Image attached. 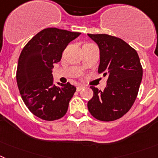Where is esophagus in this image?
Here are the masks:
<instances>
[{"instance_id": "1", "label": "esophagus", "mask_w": 158, "mask_h": 158, "mask_svg": "<svg viewBox=\"0 0 158 158\" xmlns=\"http://www.w3.org/2000/svg\"><path fill=\"white\" fill-rule=\"evenodd\" d=\"M84 87H84V86H83V85H79V86H78V87H77V88H76L77 91H81V90L83 89Z\"/></svg>"}]
</instances>
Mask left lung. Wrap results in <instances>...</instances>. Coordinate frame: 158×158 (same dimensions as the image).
I'll return each instance as SVG.
<instances>
[{"instance_id":"8db88e82","label":"left lung","mask_w":158,"mask_h":158,"mask_svg":"<svg viewBox=\"0 0 158 158\" xmlns=\"http://www.w3.org/2000/svg\"><path fill=\"white\" fill-rule=\"evenodd\" d=\"M98 45V72L108 77L103 91L91 87L93 97L87 103L90 113L99 120L112 121L122 117L134 104L143 70L134 49L116 37L108 34H87Z\"/></svg>"}]
</instances>
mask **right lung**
Wrapping results in <instances>:
<instances>
[{"label": "right lung", "instance_id": "right-lung-1", "mask_svg": "<svg viewBox=\"0 0 158 158\" xmlns=\"http://www.w3.org/2000/svg\"><path fill=\"white\" fill-rule=\"evenodd\" d=\"M79 35L47 28L32 38L20 54L16 75L20 94L30 112L42 120H58L67 113L76 87L70 83L55 85L52 69L67 45Z\"/></svg>", "mask_w": 158, "mask_h": 158}]
</instances>
